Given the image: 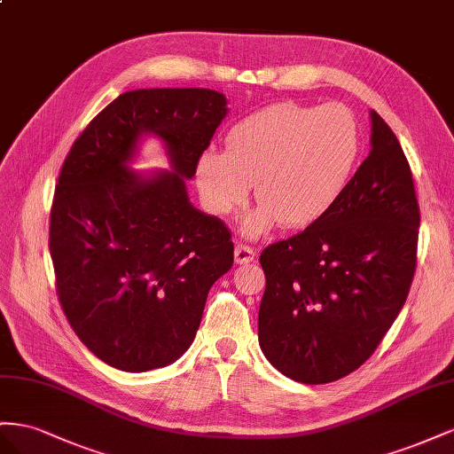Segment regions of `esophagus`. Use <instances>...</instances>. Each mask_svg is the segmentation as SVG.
Instances as JSON below:
<instances>
[{
	"instance_id": "obj_1",
	"label": "esophagus",
	"mask_w": 454,
	"mask_h": 454,
	"mask_svg": "<svg viewBox=\"0 0 454 454\" xmlns=\"http://www.w3.org/2000/svg\"><path fill=\"white\" fill-rule=\"evenodd\" d=\"M254 258V249L245 243L236 245V262L238 264H247Z\"/></svg>"
}]
</instances>
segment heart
Returning a JSON list of instances; mask_svg holds the SVG:
<instances>
[{"label":"heart","instance_id":"obj_1","mask_svg":"<svg viewBox=\"0 0 454 454\" xmlns=\"http://www.w3.org/2000/svg\"><path fill=\"white\" fill-rule=\"evenodd\" d=\"M361 155V129L342 105L278 102L239 120L226 135V152L205 150L196 180L205 203L230 215L256 183L261 207L245 220L247 234L278 223L304 228L342 198Z\"/></svg>","mask_w":454,"mask_h":454}]
</instances>
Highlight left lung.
<instances>
[{
    "label": "left lung",
    "mask_w": 454,
    "mask_h": 454,
    "mask_svg": "<svg viewBox=\"0 0 454 454\" xmlns=\"http://www.w3.org/2000/svg\"><path fill=\"white\" fill-rule=\"evenodd\" d=\"M371 153L333 209L261 253L258 342L287 379L327 384L374 354L417 270L420 209L399 140L371 112Z\"/></svg>",
    "instance_id": "obj_1"
}]
</instances>
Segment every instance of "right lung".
<instances>
[{
	"instance_id": "obj_1",
	"label": "right lung",
	"mask_w": 454,
	"mask_h": 454,
	"mask_svg": "<svg viewBox=\"0 0 454 454\" xmlns=\"http://www.w3.org/2000/svg\"><path fill=\"white\" fill-rule=\"evenodd\" d=\"M226 115L211 89L120 95L75 138L51 205L49 251L70 327L105 364L142 372L192 344L213 283L234 264L223 220L193 209L184 178ZM140 132L161 136L175 174L124 167Z\"/></svg>"
}]
</instances>
